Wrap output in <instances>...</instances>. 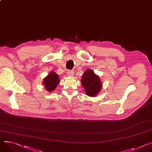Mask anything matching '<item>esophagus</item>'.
I'll list each match as a JSON object with an SVG mask.
<instances>
[{
	"mask_svg": "<svg viewBox=\"0 0 152 152\" xmlns=\"http://www.w3.org/2000/svg\"><path fill=\"white\" fill-rule=\"evenodd\" d=\"M67 75L70 77H72L74 76V72L72 70H68L67 72Z\"/></svg>",
	"mask_w": 152,
	"mask_h": 152,
	"instance_id": "esophagus-1",
	"label": "esophagus"
}]
</instances>
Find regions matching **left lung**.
Listing matches in <instances>:
<instances>
[{
	"label": "left lung",
	"mask_w": 152,
	"mask_h": 152,
	"mask_svg": "<svg viewBox=\"0 0 152 152\" xmlns=\"http://www.w3.org/2000/svg\"><path fill=\"white\" fill-rule=\"evenodd\" d=\"M81 84L88 96L94 97L100 92L102 83L99 77L91 69H87L82 76Z\"/></svg>",
	"instance_id": "obj_1"
}]
</instances>
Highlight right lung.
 <instances>
[{
    "label": "right lung",
    "instance_id": "add662e5",
    "mask_svg": "<svg viewBox=\"0 0 152 152\" xmlns=\"http://www.w3.org/2000/svg\"><path fill=\"white\" fill-rule=\"evenodd\" d=\"M60 82L59 76L53 71L51 72L43 80V85L45 89L51 93L53 91Z\"/></svg>",
    "mask_w": 152,
    "mask_h": 152
}]
</instances>
